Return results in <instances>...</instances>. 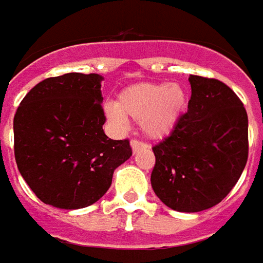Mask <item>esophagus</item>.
I'll use <instances>...</instances> for the list:
<instances>
[{
	"label": "esophagus",
	"instance_id": "esophagus-1",
	"mask_svg": "<svg viewBox=\"0 0 263 263\" xmlns=\"http://www.w3.org/2000/svg\"><path fill=\"white\" fill-rule=\"evenodd\" d=\"M131 146H132V152H134V154H137V152H139V151L148 148V143L142 142V141H139V139H132Z\"/></svg>",
	"mask_w": 263,
	"mask_h": 263
}]
</instances>
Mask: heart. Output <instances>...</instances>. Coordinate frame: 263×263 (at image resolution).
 I'll return each instance as SVG.
<instances>
[{
  "label": "heart",
  "instance_id": "1",
  "mask_svg": "<svg viewBox=\"0 0 263 263\" xmlns=\"http://www.w3.org/2000/svg\"><path fill=\"white\" fill-rule=\"evenodd\" d=\"M187 108V92L179 83H139L124 88L117 103L105 104L111 122L122 125L126 117L139 120L151 138L171 134Z\"/></svg>",
  "mask_w": 263,
  "mask_h": 263
}]
</instances>
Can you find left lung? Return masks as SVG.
I'll use <instances>...</instances> for the list:
<instances>
[{"mask_svg":"<svg viewBox=\"0 0 263 263\" xmlns=\"http://www.w3.org/2000/svg\"><path fill=\"white\" fill-rule=\"evenodd\" d=\"M192 97L171 135L156 143L151 183L167 207L211 209L230 193L248 160V115L222 81L189 77Z\"/></svg>","mask_w":263,"mask_h":263,"instance_id":"obj_1","label":"left lung"}]
</instances>
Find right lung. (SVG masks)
Returning a JSON list of instances; mask_svg holds the SVG:
<instances>
[{
	"label": "right lung",
	"instance_id": "right-lung-1",
	"mask_svg": "<svg viewBox=\"0 0 263 263\" xmlns=\"http://www.w3.org/2000/svg\"><path fill=\"white\" fill-rule=\"evenodd\" d=\"M101 80L96 73L49 77L32 88L14 117L18 171L36 197L65 210L91 205L132 155L128 139L103 131Z\"/></svg>",
	"mask_w": 263,
	"mask_h": 263
}]
</instances>
